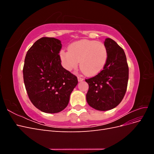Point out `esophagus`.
Segmentation results:
<instances>
[{"label": "esophagus", "instance_id": "esophagus-1", "mask_svg": "<svg viewBox=\"0 0 154 154\" xmlns=\"http://www.w3.org/2000/svg\"><path fill=\"white\" fill-rule=\"evenodd\" d=\"M78 82H82V81H83V80H84V79H83V78H82V76H78Z\"/></svg>", "mask_w": 154, "mask_h": 154}]
</instances>
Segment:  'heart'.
Segmentation results:
<instances>
[{
  "label": "heart",
  "mask_w": 154,
  "mask_h": 154,
  "mask_svg": "<svg viewBox=\"0 0 154 154\" xmlns=\"http://www.w3.org/2000/svg\"><path fill=\"white\" fill-rule=\"evenodd\" d=\"M69 51H62L60 57L65 69L72 71L80 62L82 71L87 76H94L103 70L108 59L105 45L100 42L83 39L70 45Z\"/></svg>",
  "instance_id": "heart-1"
}]
</instances>
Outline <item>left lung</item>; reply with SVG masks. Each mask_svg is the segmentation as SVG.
<instances>
[{"label":"left lung","instance_id":"8db88e82","mask_svg":"<svg viewBox=\"0 0 154 154\" xmlns=\"http://www.w3.org/2000/svg\"><path fill=\"white\" fill-rule=\"evenodd\" d=\"M104 45L108 59L104 69L95 76L86 79L88 104L97 110L105 111L117 106L127 91L128 66L123 49L112 39L107 38Z\"/></svg>","mask_w":154,"mask_h":154}]
</instances>
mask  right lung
Wrapping results in <instances>:
<instances>
[{"label":"right lung","instance_id":"1","mask_svg":"<svg viewBox=\"0 0 154 154\" xmlns=\"http://www.w3.org/2000/svg\"><path fill=\"white\" fill-rule=\"evenodd\" d=\"M60 40L42 37L27 51L23 67L24 85L31 103L45 113H58L67 106L77 77L61 64Z\"/></svg>","mask_w":154,"mask_h":154}]
</instances>
